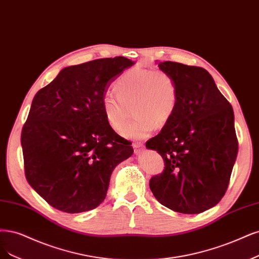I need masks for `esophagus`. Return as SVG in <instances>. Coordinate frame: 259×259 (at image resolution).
Wrapping results in <instances>:
<instances>
[{"label":"esophagus","mask_w":259,"mask_h":259,"mask_svg":"<svg viewBox=\"0 0 259 259\" xmlns=\"http://www.w3.org/2000/svg\"><path fill=\"white\" fill-rule=\"evenodd\" d=\"M133 148H134V152H135V154H140L142 152V150H144V146H142L141 144H133Z\"/></svg>","instance_id":"34e87169"}]
</instances>
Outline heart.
Returning <instances> with one entry per match:
<instances>
[{
    "mask_svg": "<svg viewBox=\"0 0 259 259\" xmlns=\"http://www.w3.org/2000/svg\"><path fill=\"white\" fill-rule=\"evenodd\" d=\"M114 90L117 96L104 95L103 113L109 126L120 132L132 108L134 119L122 131V136L128 139L146 138L155 127L166 125L179 100L175 79L159 69H130L115 81Z\"/></svg>",
    "mask_w": 259,
    "mask_h": 259,
    "instance_id": "obj_1",
    "label": "heart"
}]
</instances>
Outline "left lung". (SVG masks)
<instances>
[{"label":"left lung","instance_id":"1","mask_svg":"<svg viewBox=\"0 0 259 259\" xmlns=\"http://www.w3.org/2000/svg\"><path fill=\"white\" fill-rule=\"evenodd\" d=\"M177 83L179 100L171 120L146 147L157 151L164 171L150 179L163 206L198 214L225 195L238 154L233 107L206 69L159 62Z\"/></svg>","mask_w":259,"mask_h":259}]
</instances>
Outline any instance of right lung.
<instances>
[{
    "mask_svg": "<svg viewBox=\"0 0 259 259\" xmlns=\"http://www.w3.org/2000/svg\"><path fill=\"white\" fill-rule=\"evenodd\" d=\"M134 64L115 57L68 66L34 96L21 132L25 178L53 208L80 213L99 207L113 169L133 154L131 142L107 123L102 100Z\"/></svg>",
    "mask_w": 259,
    "mask_h": 259,
    "instance_id": "1",
    "label": "right lung"
}]
</instances>
